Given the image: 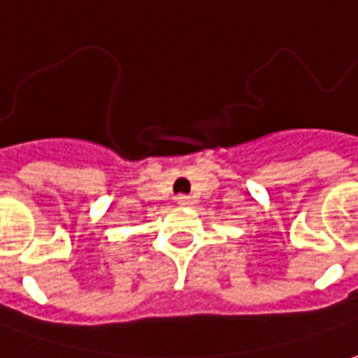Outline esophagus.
Returning a JSON list of instances; mask_svg holds the SVG:
<instances>
[{
    "mask_svg": "<svg viewBox=\"0 0 358 358\" xmlns=\"http://www.w3.org/2000/svg\"><path fill=\"white\" fill-rule=\"evenodd\" d=\"M176 202H178L180 206H190L192 198L190 196H184V194H180L178 198H176Z\"/></svg>",
    "mask_w": 358,
    "mask_h": 358,
    "instance_id": "esophagus-1",
    "label": "esophagus"
}]
</instances>
